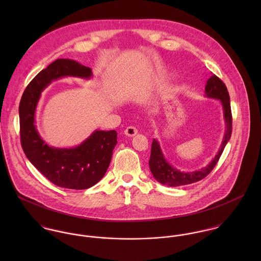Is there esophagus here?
<instances>
[{
	"label": "esophagus",
	"mask_w": 261,
	"mask_h": 261,
	"mask_svg": "<svg viewBox=\"0 0 261 261\" xmlns=\"http://www.w3.org/2000/svg\"><path fill=\"white\" fill-rule=\"evenodd\" d=\"M138 134V129L135 126H127L124 130V135L127 137H134Z\"/></svg>",
	"instance_id": "obj_1"
}]
</instances>
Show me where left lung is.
<instances>
[{
  "label": "left lung",
  "instance_id": "1",
  "mask_svg": "<svg viewBox=\"0 0 261 261\" xmlns=\"http://www.w3.org/2000/svg\"><path fill=\"white\" fill-rule=\"evenodd\" d=\"M205 96L208 98L219 99L223 108L224 121H225V134L223 141L214 159L204 168L193 171V172H184L174 168L168 163L165 159L159 142L153 139L150 149V158L149 165L150 172L153 178L161 184L169 187L184 186L195 182H198L204 179L210 174L218 163L224 148L229 142L232 133V114L230 107V97L226 85L223 81L216 75H212L208 80L205 86Z\"/></svg>",
  "mask_w": 261,
  "mask_h": 261
}]
</instances>
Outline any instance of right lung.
<instances>
[{
	"label": "right lung",
	"instance_id": "1",
	"mask_svg": "<svg viewBox=\"0 0 261 261\" xmlns=\"http://www.w3.org/2000/svg\"><path fill=\"white\" fill-rule=\"evenodd\" d=\"M66 76L89 79L92 71L74 60L57 59L26 87L19 106L21 145L28 160L50 182L62 188L84 190L94 186L107 173L117 134L96 129L79 146L70 149L53 148L42 140L35 125L41 93L53 80Z\"/></svg>",
	"mask_w": 261,
	"mask_h": 261
}]
</instances>
